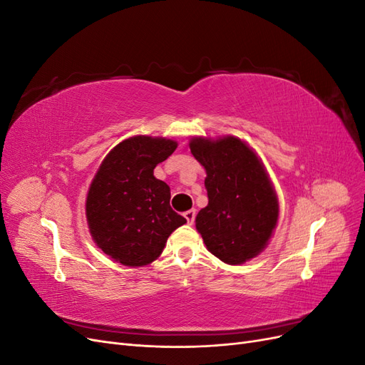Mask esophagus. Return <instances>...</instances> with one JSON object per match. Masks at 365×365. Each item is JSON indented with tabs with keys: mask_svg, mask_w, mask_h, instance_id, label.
<instances>
[{
	"mask_svg": "<svg viewBox=\"0 0 365 365\" xmlns=\"http://www.w3.org/2000/svg\"><path fill=\"white\" fill-rule=\"evenodd\" d=\"M184 217L187 219V224H193L195 222V217H196V210H187L184 213Z\"/></svg>",
	"mask_w": 365,
	"mask_h": 365,
	"instance_id": "34e87169",
	"label": "esophagus"
}]
</instances>
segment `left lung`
<instances>
[{"mask_svg": "<svg viewBox=\"0 0 365 365\" xmlns=\"http://www.w3.org/2000/svg\"><path fill=\"white\" fill-rule=\"evenodd\" d=\"M193 157L207 172L208 204L196 216L207 250L240 264L267 247L279 219V202L263 164L244 141L193 138Z\"/></svg>", "mask_w": 365, "mask_h": 365, "instance_id": "8db88e82", "label": "left lung"}]
</instances>
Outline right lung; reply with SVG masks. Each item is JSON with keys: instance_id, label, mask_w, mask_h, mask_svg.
Segmentation results:
<instances>
[{"instance_id": "right-lung-1", "label": "right lung", "mask_w": 365, "mask_h": 365, "mask_svg": "<svg viewBox=\"0 0 365 365\" xmlns=\"http://www.w3.org/2000/svg\"><path fill=\"white\" fill-rule=\"evenodd\" d=\"M168 138L132 137L108 153L86 197V219L98 248L126 267H145L185 224L170 207V189L153 176L176 149Z\"/></svg>"}]
</instances>
